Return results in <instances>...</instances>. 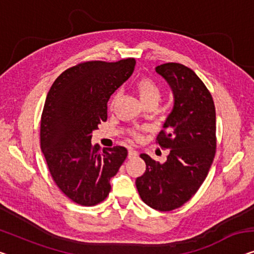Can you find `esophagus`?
Returning <instances> with one entry per match:
<instances>
[{"instance_id":"obj_1","label":"esophagus","mask_w":254,"mask_h":254,"mask_svg":"<svg viewBox=\"0 0 254 254\" xmlns=\"http://www.w3.org/2000/svg\"><path fill=\"white\" fill-rule=\"evenodd\" d=\"M137 156H138V151L137 150H134V149H132V148L128 149V154H127V157L128 158H134V157H137Z\"/></svg>"}]
</instances>
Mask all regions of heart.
Returning <instances> with one entry per match:
<instances>
[{"mask_svg":"<svg viewBox=\"0 0 254 254\" xmlns=\"http://www.w3.org/2000/svg\"><path fill=\"white\" fill-rule=\"evenodd\" d=\"M135 89H137L138 96L140 98V100L142 101L143 105L148 104V103H155L157 104L160 101L161 97H162V90L156 82L154 79H151L149 77H141L139 78L137 82H135ZM120 97V92L114 93V96L112 98L111 105L114 106V104L117 101ZM133 135L135 138H138L139 135L137 132H133Z\"/></svg>","mask_w":254,"mask_h":254,"instance_id":"b5f03b06","label":"heart"}]
</instances>
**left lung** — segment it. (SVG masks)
I'll list each match as a JSON object with an SVG mask.
<instances>
[{
    "instance_id": "1",
    "label": "left lung",
    "mask_w": 254,
    "mask_h": 254,
    "mask_svg": "<svg viewBox=\"0 0 254 254\" xmlns=\"http://www.w3.org/2000/svg\"><path fill=\"white\" fill-rule=\"evenodd\" d=\"M155 70L168 82L175 98L157 135L158 145L170 154L164 163L140 155L146 171L135 186L147 205L165 212L188 202L209 173L217 148L215 108L210 91L190 68L168 63Z\"/></svg>"
}]
</instances>
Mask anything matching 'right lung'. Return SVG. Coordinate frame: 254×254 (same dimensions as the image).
<instances>
[{"label": "right lung", "mask_w": 254, "mask_h": 254, "mask_svg": "<svg viewBox=\"0 0 254 254\" xmlns=\"http://www.w3.org/2000/svg\"><path fill=\"white\" fill-rule=\"evenodd\" d=\"M135 60L85 62L68 68L49 90L41 117V149L51 177L76 204L93 206L107 197L111 178L127 156L126 147L100 150L92 131L107 120V103L133 73Z\"/></svg>", "instance_id": "obj_1"}]
</instances>
